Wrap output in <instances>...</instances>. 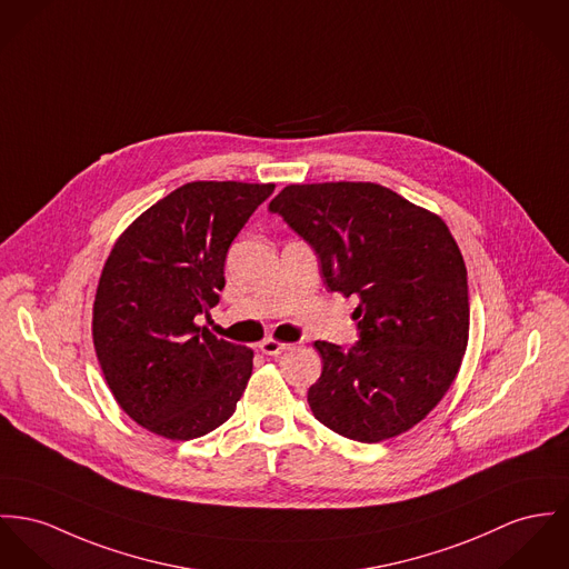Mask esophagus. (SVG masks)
Here are the masks:
<instances>
[{
  "label": "esophagus",
  "mask_w": 569,
  "mask_h": 569,
  "mask_svg": "<svg viewBox=\"0 0 569 569\" xmlns=\"http://www.w3.org/2000/svg\"><path fill=\"white\" fill-rule=\"evenodd\" d=\"M290 349V345H283V342H277V340H272V338H268V340H263L262 345H260V350H262L263 355H281L283 350Z\"/></svg>",
  "instance_id": "esophagus-1"
}]
</instances>
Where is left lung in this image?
I'll return each instance as SVG.
<instances>
[{
	"instance_id": "left-lung-1",
	"label": "left lung",
	"mask_w": 569,
	"mask_h": 569,
	"mask_svg": "<svg viewBox=\"0 0 569 569\" xmlns=\"http://www.w3.org/2000/svg\"><path fill=\"white\" fill-rule=\"evenodd\" d=\"M320 260L331 292L357 297L359 340L313 342L316 420L372 443L418 425L452 386L470 331L468 270L446 222L370 181L286 186L268 206Z\"/></svg>"
}]
</instances>
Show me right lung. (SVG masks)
Returning <instances> with one entry per match:
<instances>
[{
  "label": "right lung",
  "mask_w": 569,
  "mask_h": 569,
  "mask_svg": "<svg viewBox=\"0 0 569 569\" xmlns=\"http://www.w3.org/2000/svg\"><path fill=\"white\" fill-rule=\"evenodd\" d=\"M274 183L190 181L131 222L103 266L92 342L121 409L167 439L201 438L236 411L253 350L197 327L224 258Z\"/></svg>",
  "instance_id": "1"
}]
</instances>
